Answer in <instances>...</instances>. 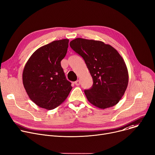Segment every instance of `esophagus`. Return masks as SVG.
<instances>
[{"label":"esophagus","mask_w":155,"mask_h":155,"mask_svg":"<svg viewBox=\"0 0 155 155\" xmlns=\"http://www.w3.org/2000/svg\"><path fill=\"white\" fill-rule=\"evenodd\" d=\"M75 84L77 86H78V85H80V81L79 80H77L76 81H75Z\"/></svg>","instance_id":"1"}]
</instances>
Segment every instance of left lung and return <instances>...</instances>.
Returning <instances> with one entry per match:
<instances>
[{
    "instance_id": "left-lung-1",
    "label": "left lung",
    "mask_w": 155,
    "mask_h": 155,
    "mask_svg": "<svg viewBox=\"0 0 155 155\" xmlns=\"http://www.w3.org/2000/svg\"><path fill=\"white\" fill-rule=\"evenodd\" d=\"M70 47L85 60L94 84L85 90L88 101L101 109L117 105L128 84V72L124 60L110 45L101 41L77 38Z\"/></svg>"
}]
</instances>
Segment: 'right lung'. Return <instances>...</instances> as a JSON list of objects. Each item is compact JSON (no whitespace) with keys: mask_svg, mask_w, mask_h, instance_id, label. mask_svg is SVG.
I'll return each instance as SVG.
<instances>
[{"mask_svg":"<svg viewBox=\"0 0 155 155\" xmlns=\"http://www.w3.org/2000/svg\"><path fill=\"white\" fill-rule=\"evenodd\" d=\"M68 42V39L55 40L40 47L24 67V88L30 100L41 108H57L66 100L72 88L60 64L67 54Z\"/></svg>","mask_w":155,"mask_h":155,"instance_id":"1","label":"right lung"}]
</instances>
